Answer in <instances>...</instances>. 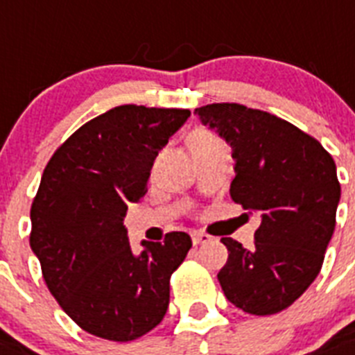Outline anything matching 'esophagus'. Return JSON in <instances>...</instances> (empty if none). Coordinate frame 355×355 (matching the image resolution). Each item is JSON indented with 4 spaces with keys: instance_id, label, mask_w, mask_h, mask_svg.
Returning a JSON list of instances; mask_svg holds the SVG:
<instances>
[{
    "instance_id": "34e87169",
    "label": "esophagus",
    "mask_w": 355,
    "mask_h": 355,
    "mask_svg": "<svg viewBox=\"0 0 355 355\" xmlns=\"http://www.w3.org/2000/svg\"><path fill=\"white\" fill-rule=\"evenodd\" d=\"M191 239H193V244H195V246H200V244H207L209 241H211V237H209L207 233H202V232H195L191 235Z\"/></svg>"
}]
</instances>
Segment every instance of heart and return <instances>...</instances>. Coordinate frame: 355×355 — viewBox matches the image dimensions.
Wrapping results in <instances>:
<instances>
[{"instance_id": "obj_1", "label": "heart", "mask_w": 355, "mask_h": 355, "mask_svg": "<svg viewBox=\"0 0 355 355\" xmlns=\"http://www.w3.org/2000/svg\"><path fill=\"white\" fill-rule=\"evenodd\" d=\"M218 138L213 135L211 131H207V129H197V131H193L191 135H189V140H187V144H189V149H200L204 148V146H209V144L217 142Z\"/></svg>"}]
</instances>
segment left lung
I'll list each match as a JSON object with an SVG mask.
<instances>
[{
	"label": "left lung",
	"mask_w": 355,
	"mask_h": 355,
	"mask_svg": "<svg viewBox=\"0 0 355 355\" xmlns=\"http://www.w3.org/2000/svg\"><path fill=\"white\" fill-rule=\"evenodd\" d=\"M195 112L232 146L233 202L261 217L252 248L220 239L227 248L217 275L224 295L252 315L281 312L321 272L341 197L336 162L315 138L270 112L241 103Z\"/></svg>",
	"instance_id": "1"
}]
</instances>
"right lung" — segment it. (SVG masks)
<instances>
[{"label":"right lung","mask_w":355,"mask_h":355,"mask_svg":"<svg viewBox=\"0 0 355 355\" xmlns=\"http://www.w3.org/2000/svg\"><path fill=\"white\" fill-rule=\"evenodd\" d=\"M189 109L118 105L89 120L54 151L31 207V248L49 292L85 332L128 343L160 324L169 279L191 237L166 233L132 253L123 226L148 193L158 151Z\"/></svg>","instance_id":"right-lung-1"}]
</instances>
